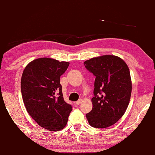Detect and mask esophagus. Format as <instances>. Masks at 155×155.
I'll return each mask as SVG.
<instances>
[{
  "label": "esophagus",
  "instance_id": "obj_1",
  "mask_svg": "<svg viewBox=\"0 0 155 155\" xmlns=\"http://www.w3.org/2000/svg\"><path fill=\"white\" fill-rule=\"evenodd\" d=\"M81 103H82V99H79V100L76 102V103H75V104H76L77 105H79V104H80Z\"/></svg>",
  "mask_w": 155,
  "mask_h": 155
}]
</instances>
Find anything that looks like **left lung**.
Wrapping results in <instances>:
<instances>
[{"mask_svg": "<svg viewBox=\"0 0 155 155\" xmlns=\"http://www.w3.org/2000/svg\"><path fill=\"white\" fill-rule=\"evenodd\" d=\"M94 74V96L92 109L86 114L93 127L111 126L124 115L132 94L130 69L125 61L115 55H103L84 63Z\"/></svg>", "mask_w": 155, "mask_h": 155, "instance_id": "8db88e82", "label": "left lung"}]
</instances>
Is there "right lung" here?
Wrapping results in <instances>:
<instances>
[{"label": "right lung", "instance_id": "right-lung-1", "mask_svg": "<svg viewBox=\"0 0 155 155\" xmlns=\"http://www.w3.org/2000/svg\"><path fill=\"white\" fill-rule=\"evenodd\" d=\"M69 62L52 58H39L23 70L21 90L28 113L40 127L59 131L66 126L72 107L64 101L60 77Z\"/></svg>", "mask_w": 155, "mask_h": 155}]
</instances>
